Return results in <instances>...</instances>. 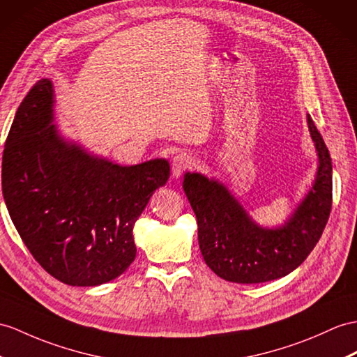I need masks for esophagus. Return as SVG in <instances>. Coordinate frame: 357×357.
Returning <instances> with one entry per match:
<instances>
[{"instance_id":"1","label":"esophagus","mask_w":357,"mask_h":357,"mask_svg":"<svg viewBox=\"0 0 357 357\" xmlns=\"http://www.w3.org/2000/svg\"><path fill=\"white\" fill-rule=\"evenodd\" d=\"M192 165H194V160L189 154H186V153L176 154L172 159V176L180 177L185 171L192 168Z\"/></svg>"}]
</instances>
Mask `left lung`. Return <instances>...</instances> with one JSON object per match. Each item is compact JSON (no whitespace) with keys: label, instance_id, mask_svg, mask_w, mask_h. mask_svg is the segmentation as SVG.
<instances>
[{"label":"left lung","instance_id":"1","mask_svg":"<svg viewBox=\"0 0 357 357\" xmlns=\"http://www.w3.org/2000/svg\"><path fill=\"white\" fill-rule=\"evenodd\" d=\"M307 126L318 153L315 183L280 227H260L230 190L198 172H186L183 189L198 224L207 266L233 283H264L288 275L314 250L332 211V159L314 121Z\"/></svg>","mask_w":357,"mask_h":357}]
</instances>
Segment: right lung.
<instances>
[{"mask_svg": "<svg viewBox=\"0 0 357 357\" xmlns=\"http://www.w3.org/2000/svg\"><path fill=\"white\" fill-rule=\"evenodd\" d=\"M53 83L42 78L18 107L3 153V197L48 274L71 286H98L135 260L133 225L167 183L169 163L121 167L65 141L53 124Z\"/></svg>", "mask_w": 357, "mask_h": 357, "instance_id": "1", "label": "right lung"}]
</instances>
